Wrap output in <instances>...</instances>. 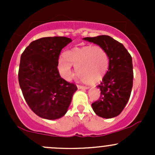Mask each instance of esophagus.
Returning a JSON list of instances; mask_svg holds the SVG:
<instances>
[{"label":"esophagus","instance_id":"1","mask_svg":"<svg viewBox=\"0 0 155 155\" xmlns=\"http://www.w3.org/2000/svg\"><path fill=\"white\" fill-rule=\"evenodd\" d=\"M78 89H80V90H86V89H88L89 87L87 86H82V85H77Z\"/></svg>","mask_w":155,"mask_h":155}]
</instances>
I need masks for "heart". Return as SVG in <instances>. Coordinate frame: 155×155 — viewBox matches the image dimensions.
<instances>
[{"instance_id": "obj_1", "label": "heart", "mask_w": 155, "mask_h": 155, "mask_svg": "<svg viewBox=\"0 0 155 155\" xmlns=\"http://www.w3.org/2000/svg\"><path fill=\"white\" fill-rule=\"evenodd\" d=\"M60 58L58 69L61 77L70 81L74 76L72 66L76 68L78 76L84 82L97 83L104 78L109 66L107 51L100 46L74 47L65 51Z\"/></svg>"}]
</instances>
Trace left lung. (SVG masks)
Masks as SVG:
<instances>
[{
    "mask_svg": "<svg viewBox=\"0 0 155 155\" xmlns=\"http://www.w3.org/2000/svg\"><path fill=\"white\" fill-rule=\"evenodd\" d=\"M83 40L102 46L109 58L108 71L97 86L101 91V97L91 104L92 109L101 118L118 116L127 104L132 90V58L124 45L109 36L85 37Z\"/></svg>",
    "mask_w": 155,
    "mask_h": 155,
    "instance_id": "obj_1",
    "label": "left lung"
}]
</instances>
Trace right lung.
<instances>
[{"mask_svg": "<svg viewBox=\"0 0 155 155\" xmlns=\"http://www.w3.org/2000/svg\"><path fill=\"white\" fill-rule=\"evenodd\" d=\"M68 37H43L31 42L21 55L18 82L31 110L44 119L55 120L67 113L77 90L60 76L58 58L71 43Z\"/></svg>", "mask_w": 155, "mask_h": 155, "instance_id": "right-lung-1", "label": "right lung"}]
</instances>
